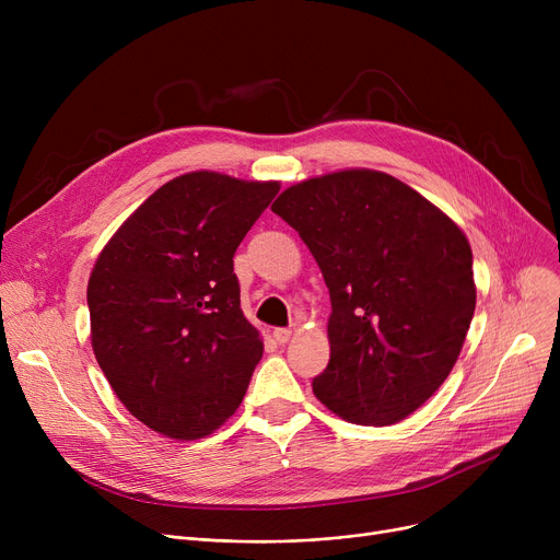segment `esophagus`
<instances>
[{
	"instance_id": "esophagus-1",
	"label": "esophagus",
	"mask_w": 560,
	"mask_h": 560,
	"mask_svg": "<svg viewBox=\"0 0 560 560\" xmlns=\"http://www.w3.org/2000/svg\"><path fill=\"white\" fill-rule=\"evenodd\" d=\"M290 336H292L290 329H275V340H277L279 345H285V342L290 340Z\"/></svg>"
}]
</instances>
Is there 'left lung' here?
<instances>
[{
  "instance_id": "obj_1",
  "label": "left lung",
  "mask_w": 560,
  "mask_h": 560,
  "mask_svg": "<svg viewBox=\"0 0 560 560\" xmlns=\"http://www.w3.org/2000/svg\"><path fill=\"white\" fill-rule=\"evenodd\" d=\"M272 211L300 233L329 288L331 357L313 378L315 397L354 424L404 420L443 386L475 315L465 233L376 170L290 186Z\"/></svg>"
}]
</instances>
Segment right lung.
I'll return each instance as SVG.
<instances>
[{
    "label": "right lung",
    "instance_id": "add662e5",
    "mask_svg": "<svg viewBox=\"0 0 560 560\" xmlns=\"http://www.w3.org/2000/svg\"><path fill=\"white\" fill-rule=\"evenodd\" d=\"M277 192V182L188 172L102 249L88 281L93 351L152 431L197 440L241 406L262 340L241 311L233 254Z\"/></svg>",
    "mask_w": 560,
    "mask_h": 560
}]
</instances>
